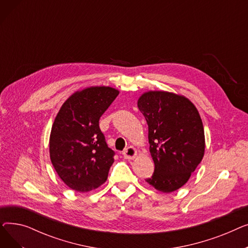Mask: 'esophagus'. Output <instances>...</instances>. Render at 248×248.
<instances>
[{
  "instance_id": "1",
  "label": "esophagus",
  "mask_w": 248,
  "mask_h": 248,
  "mask_svg": "<svg viewBox=\"0 0 248 248\" xmlns=\"http://www.w3.org/2000/svg\"><path fill=\"white\" fill-rule=\"evenodd\" d=\"M137 155V151L134 147H127L124 152H123V155L124 158L126 160H132L136 157Z\"/></svg>"
}]
</instances>
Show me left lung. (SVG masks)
<instances>
[{
	"instance_id": "1",
	"label": "left lung",
	"mask_w": 248,
	"mask_h": 248,
	"mask_svg": "<svg viewBox=\"0 0 248 248\" xmlns=\"http://www.w3.org/2000/svg\"><path fill=\"white\" fill-rule=\"evenodd\" d=\"M149 126L150 153L155 171L148 183L163 193L185 185L201 163L205 151L200 114L185 96L149 91L138 100Z\"/></svg>"
}]
</instances>
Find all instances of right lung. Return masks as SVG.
Masks as SVG:
<instances>
[{
    "mask_svg": "<svg viewBox=\"0 0 248 248\" xmlns=\"http://www.w3.org/2000/svg\"><path fill=\"white\" fill-rule=\"evenodd\" d=\"M117 95L119 90L108 86L76 91L55 117L50 159L61 180L74 191H91L108 179L114 152L108 147L99 119Z\"/></svg>",
    "mask_w": 248,
    "mask_h": 248,
    "instance_id": "add662e5",
    "label": "right lung"
}]
</instances>
